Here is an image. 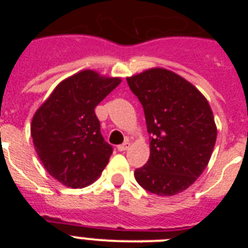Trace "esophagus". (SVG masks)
<instances>
[{
	"mask_svg": "<svg viewBox=\"0 0 248 248\" xmlns=\"http://www.w3.org/2000/svg\"><path fill=\"white\" fill-rule=\"evenodd\" d=\"M129 146H130V143L125 141V143H123V144H120V145H118V150H119V151H125V150H128Z\"/></svg>",
	"mask_w": 248,
	"mask_h": 248,
	"instance_id": "obj_1",
	"label": "esophagus"
}]
</instances>
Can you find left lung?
Here are the masks:
<instances>
[{
    "label": "left lung",
    "mask_w": 248,
    "mask_h": 248,
    "mask_svg": "<svg viewBox=\"0 0 248 248\" xmlns=\"http://www.w3.org/2000/svg\"><path fill=\"white\" fill-rule=\"evenodd\" d=\"M126 82L143 105L150 134V156L134 171L135 180L160 196L179 194L202 174L216 143L209 103L191 83L163 68Z\"/></svg>",
    "instance_id": "left-lung-1"
}]
</instances>
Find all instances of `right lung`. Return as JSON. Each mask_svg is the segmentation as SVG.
I'll return each instance as SVG.
<instances>
[{"instance_id": "add662e5", "label": "right lung", "mask_w": 248, "mask_h": 248, "mask_svg": "<svg viewBox=\"0 0 248 248\" xmlns=\"http://www.w3.org/2000/svg\"><path fill=\"white\" fill-rule=\"evenodd\" d=\"M83 71L59 83L36 111L31 135L37 154L49 175L68 187L93 183L113 153L100 133L94 108L120 84Z\"/></svg>"}]
</instances>
